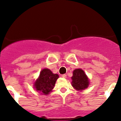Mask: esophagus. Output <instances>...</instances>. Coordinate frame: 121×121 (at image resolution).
I'll return each instance as SVG.
<instances>
[{"mask_svg": "<svg viewBox=\"0 0 121 121\" xmlns=\"http://www.w3.org/2000/svg\"><path fill=\"white\" fill-rule=\"evenodd\" d=\"M62 77H63V78H66V75L65 74H62Z\"/></svg>", "mask_w": 121, "mask_h": 121, "instance_id": "esophagus-1", "label": "esophagus"}]
</instances>
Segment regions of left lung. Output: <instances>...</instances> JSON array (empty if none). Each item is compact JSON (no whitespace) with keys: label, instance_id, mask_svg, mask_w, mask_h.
I'll use <instances>...</instances> for the list:
<instances>
[{"label":"left lung","instance_id":"obj_1","mask_svg":"<svg viewBox=\"0 0 121 121\" xmlns=\"http://www.w3.org/2000/svg\"><path fill=\"white\" fill-rule=\"evenodd\" d=\"M72 80V86L78 91H83L89 85V80L81 69H74Z\"/></svg>","mask_w":121,"mask_h":121}]
</instances>
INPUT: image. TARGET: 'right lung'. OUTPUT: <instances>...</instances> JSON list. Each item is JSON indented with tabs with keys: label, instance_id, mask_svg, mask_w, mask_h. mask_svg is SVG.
<instances>
[{
	"label": "right lung",
	"instance_id": "1",
	"mask_svg": "<svg viewBox=\"0 0 121 121\" xmlns=\"http://www.w3.org/2000/svg\"><path fill=\"white\" fill-rule=\"evenodd\" d=\"M59 77V75L53 74L49 69H43L40 72L39 78L35 82L34 88L38 92L44 95H48L52 91Z\"/></svg>",
	"mask_w": 121,
	"mask_h": 121
}]
</instances>
